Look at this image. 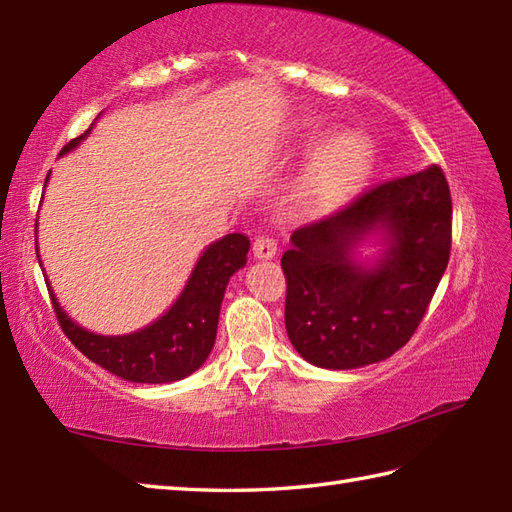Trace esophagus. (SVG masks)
Returning <instances> with one entry per match:
<instances>
[{"label":"esophagus","mask_w":512,"mask_h":512,"mask_svg":"<svg viewBox=\"0 0 512 512\" xmlns=\"http://www.w3.org/2000/svg\"><path fill=\"white\" fill-rule=\"evenodd\" d=\"M253 253L259 259H270L277 253V239L273 235H259L253 242Z\"/></svg>","instance_id":"1"}]
</instances>
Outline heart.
<instances>
[{"instance_id": "heart-1", "label": "heart", "mask_w": 512, "mask_h": 512, "mask_svg": "<svg viewBox=\"0 0 512 512\" xmlns=\"http://www.w3.org/2000/svg\"><path fill=\"white\" fill-rule=\"evenodd\" d=\"M369 149L363 136L341 134L325 145L310 167V187L317 195H334L361 178Z\"/></svg>"}]
</instances>
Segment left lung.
Instances as JSON below:
<instances>
[{
	"label": "left lung",
	"instance_id": "1",
	"mask_svg": "<svg viewBox=\"0 0 512 512\" xmlns=\"http://www.w3.org/2000/svg\"><path fill=\"white\" fill-rule=\"evenodd\" d=\"M451 215L449 182L431 165L378 182L297 228L281 257L295 350L325 369L363 367L400 350L447 270ZM372 230H385L390 246L374 269H363L351 250Z\"/></svg>",
	"mask_w": 512,
	"mask_h": 512
}]
</instances>
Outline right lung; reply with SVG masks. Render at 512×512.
Segmentation results:
<instances>
[{
    "label": "right lung",
    "mask_w": 512,
    "mask_h": 512,
    "mask_svg": "<svg viewBox=\"0 0 512 512\" xmlns=\"http://www.w3.org/2000/svg\"><path fill=\"white\" fill-rule=\"evenodd\" d=\"M90 129L72 138L59 156L79 145ZM248 248L250 242L242 233H231L211 244L198 259L187 286L169 312L134 334L101 336L83 330L61 310L48 286L52 308L63 334L76 350L107 372L129 383H173L193 374L211 354L226 284L246 264Z\"/></svg>",
    "instance_id": "1"
}]
</instances>
